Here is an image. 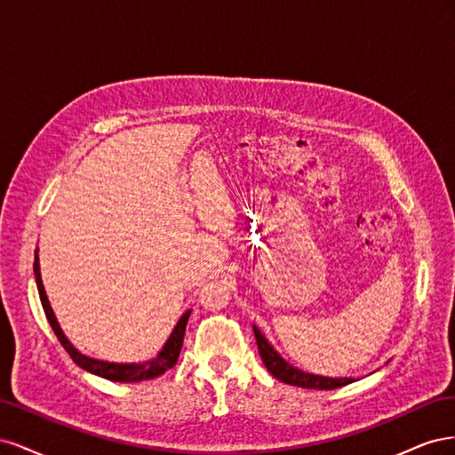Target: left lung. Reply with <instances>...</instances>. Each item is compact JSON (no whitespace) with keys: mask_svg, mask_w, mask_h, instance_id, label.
Here are the masks:
<instances>
[{"mask_svg":"<svg viewBox=\"0 0 455 455\" xmlns=\"http://www.w3.org/2000/svg\"><path fill=\"white\" fill-rule=\"evenodd\" d=\"M254 336H256V343H258V353L264 361L266 368L271 371L273 378H277L283 383L288 385H296V387H304V389H338L343 387V385L351 383V378H341V379H334V378H323V376H313V374H306L294 366H291L288 363H284L281 359V355L275 351L267 339L261 336L259 330L254 326Z\"/></svg>","mask_w":455,"mask_h":455,"instance_id":"8db88e82","label":"left lung"}]
</instances>
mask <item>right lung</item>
I'll list each match as a JSON object with an SVG mask.
<instances>
[{"instance_id":"add662e5","label":"right lung","mask_w":455,"mask_h":455,"mask_svg":"<svg viewBox=\"0 0 455 455\" xmlns=\"http://www.w3.org/2000/svg\"><path fill=\"white\" fill-rule=\"evenodd\" d=\"M34 273H36V283H37V292H39V299H41V306H44L45 316L47 321L52 328L54 336L59 338V341L62 343V347L68 351V355L72 356V361L81 366L84 370L91 371V374H96L100 378H106L109 381H119V383H136V381H146V379H154L159 378L164 371L171 370L178 356H180V349H182V343H184V334H186V324L189 319V313H184L182 319L178 321V324L174 326L171 338L164 343V347L161 349V353L156 356L154 361H148L144 364H116V363H104V361H94L89 359V356L81 355L77 349H74V346L70 341L66 339V336L62 334V330L57 323V316H54L51 304L47 299L45 294V288L44 283H41V273H39V259H37V252H36V259H34Z\"/></svg>"}]
</instances>
